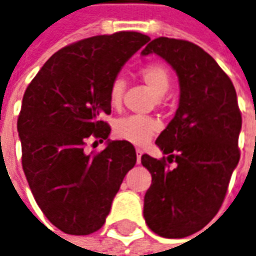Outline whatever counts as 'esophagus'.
I'll return each instance as SVG.
<instances>
[{
    "instance_id": "esophagus-1",
    "label": "esophagus",
    "mask_w": 256,
    "mask_h": 256,
    "mask_svg": "<svg viewBox=\"0 0 256 256\" xmlns=\"http://www.w3.org/2000/svg\"><path fill=\"white\" fill-rule=\"evenodd\" d=\"M144 155V150L140 148H136V160H138V164L140 162V156Z\"/></svg>"
}]
</instances>
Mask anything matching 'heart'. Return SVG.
I'll use <instances>...</instances> for the list:
<instances>
[{
    "label": "heart",
    "instance_id": "obj_1",
    "mask_svg": "<svg viewBox=\"0 0 256 256\" xmlns=\"http://www.w3.org/2000/svg\"><path fill=\"white\" fill-rule=\"evenodd\" d=\"M138 76L156 94V102H164V96L168 92L172 74L166 64L160 62H149L140 66ZM126 83L121 76H116L108 88V100L112 108H118L122 102ZM160 130L155 118L148 116H126L116 120L114 132L116 138L131 142L134 145H145Z\"/></svg>",
    "mask_w": 256,
    "mask_h": 256
}]
</instances>
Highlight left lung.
<instances>
[{"mask_svg":"<svg viewBox=\"0 0 256 256\" xmlns=\"http://www.w3.org/2000/svg\"><path fill=\"white\" fill-rule=\"evenodd\" d=\"M156 53L180 84L179 108L156 145L168 158L142 155L152 174L144 200L148 227L164 238H183L218 212L240 160L242 125L234 84L212 56L183 39L156 38L142 54ZM178 164L174 170L168 164Z\"/></svg>","mask_w":256,"mask_h":256,"instance_id":"8db88e82","label":"left lung"}]
</instances>
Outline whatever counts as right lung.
<instances>
[{"label": "right lung", "mask_w": 256, "mask_h": 256, "mask_svg": "<svg viewBox=\"0 0 256 256\" xmlns=\"http://www.w3.org/2000/svg\"><path fill=\"white\" fill-rule=\"evenodd\" d=\"M149 36L122 30L70 44L53 54L25 90L18 132L22 168L36 203L54 227L72 236L100 230L112 198L136 164L131 142H102L111 128L108 88ZM97 144V142H94Z\"/></svg>", "instance_id": "obj_1"}]
</instances>
